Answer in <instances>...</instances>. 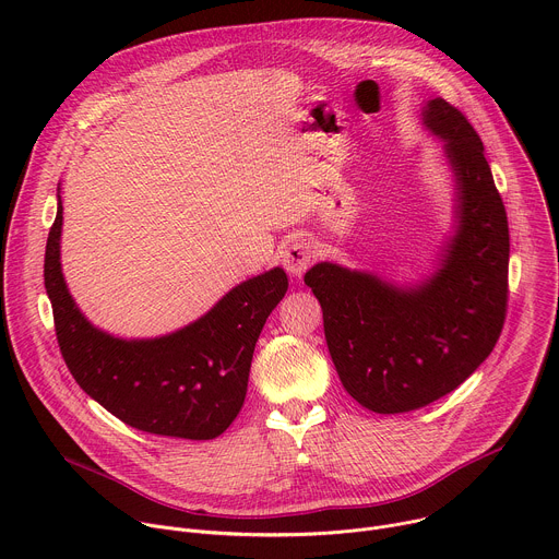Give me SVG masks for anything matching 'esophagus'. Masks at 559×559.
Instances as JSON below:
<instances>
[{
	"instance_id": "obj_1",
	"label": "esophagus",
	"mask_w": 559,
	"mask_h": 559,
	"mask_svg": "<svg viewBox=\"0 0 559 559\" xmlns=\"http://www.w3.org/2000/svg\"><path fill=\"white\" fill-rule=\"evenodd\" d=\"M316 259L313 248L298 238V241H292L283 252H281V263L292 276H300Z\"/></svg>"
}]
</instances>
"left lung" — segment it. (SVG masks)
Wrapping results in <instances>:
<instances>
[{
    "label": "left lung",
    "instance_id": "1",
    "mask_svg": "<svg viewBox=\"0 0 559 559\" xmlns=\"http://www.w3.org/2000/svg\"><path fill=\"white\" fill-rule=\"evenodd\" d=\"M457 179V234L416 289L318 263L305 285L323 307L343 386L365 409L403 414L457 389L493 352L509 302V221L485 145L444 99L425 108Z\"/></svg>",
    "mask_w": 559,
    "mask_h": 559
}]
</instances>
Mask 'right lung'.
<instances>
[{
  "mask_svg": "<svg viewBox=\"0 0 559 559\" xmlns=\"http://www.w3.org/2000/svg\"><path fill=\"white\" fill-rule=\"evenodd\" d=\"M61 201L48 231L44 285L55 334L76 384L121 423L154 436L212 440L238 416L259 334L287 292L274 267L225 294L177 334L119 341L95 330L70 298L59 263Z\"/></svg>",
  "mask_w": 559,
  "mask_h": 559,
  "instance_id": "add662e5",
  "label": "right lung"
}]
</instances>
